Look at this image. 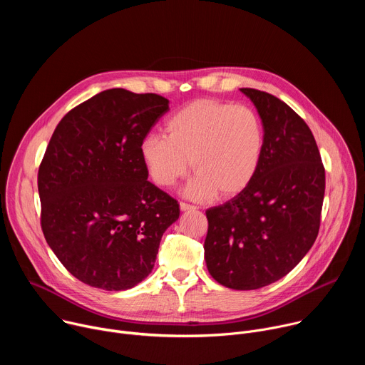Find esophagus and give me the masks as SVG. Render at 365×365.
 <instances>
[{"label":"esophagus","mask_w":365,"mask_h":365,"mask_svg":"<svg viewBox=\"0 0 365 365\" xmlns=\"http://www.w3.org/2000/svg\"><path fill=\"white\" fill-rule=\"evenodd\" d=\"M180 210L182 211H195L196 206L195 205H190V203H186V202H180Z\"/></svg>","instance_id":"obj_1"}]
</instances>
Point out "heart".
Returning a JSON list of instances; mask_svg holds the SVG:
<instances>
[{
	"instance_id": "1",
	"label": "heart",
	"mask_w": 365,
	"mask_h": 365,
	"mask_svg": "<svg viewBox=\"0 0 365 365\" xmlns=\"http://www.w3.org/2000/svg\"><path fill=\"white\" fill-rule=\"evenodd\" d=\"M165 133L143 140V165L155 185L169 187L186 176L192 163L196 176L186 189L192 197L242 192L262 163L266 144L255 110L212 99L193 101L172 114Z\"/></svg>"
}]
</instances>
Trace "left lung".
Returning <instances> with one entry per match:
<instances>
[{
  "label": "left lung",
  "mask_w": 365,
  "mask_h": 365,
  "mask_svg": "<svg viewBox=\"0 0 365 365\" xmlns=\"http://www.w3.org/2000/svg\"><path fill=\"white\" fill-rule=\"evenodd\" d=\"M263 120L266 144L251 183L206 211L205 262L234 290H254L286 276L314 245L325 195V168L307 124L286 102L241 88Z\"/></svg>",
  "instance_id": "8db88e82"
}]
</instances>
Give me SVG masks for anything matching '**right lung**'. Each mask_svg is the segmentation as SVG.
Listing matches in <instances>:
<instances>
[{"instance_id": "1", "label": "right lung", "mask_w": 365, "mask_h": 365, "mask_svg": "<svg viewBox=\"0 0 365 365\" xmlns=\"http://www.w3.org/2000/svg\"><path fill=\"white\" fill-rule=\"evenodd\" d=\"M169 111L158 93L102 91L58 124L37 186L43 235L65 269L103 290H125L151 272L175 197L147 180L140 147Z\"/></svg>"}]
</instances>
